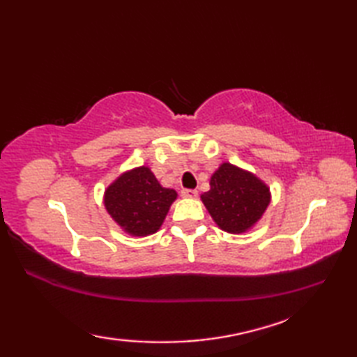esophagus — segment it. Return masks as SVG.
<instances>
[{"instance_id": "34e87169", "label": "esophagus", "mask_w": 357, "mask_h": 357, "mask_svg": "<svg viewBox=\"0 0 357 357\" xmlns=\"http://www.w3.org/2000/svg\"><path fill=\"white\" fill-rule=\"evenodd\" d=\"M183 196H184V198L193 199V198H196V196H198V192L190 190V188H185V190H183Z\"/></svg>"}]
</instances>
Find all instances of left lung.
<instances>
[{
	"label": "left lung",
	"instance_id": "left-lung-1",
	"mask_svg": "<svg viewBox=\"0 0 357 357\" xmlns=\"http://www.w3.org/2000/svg\"><path fill=\"white\" fill-rule=\"evenodd\" d=\"M201 201L219 229L231 233H247L261 221L271 202L270 187L241 167L222 162L210 178V190Z\"/></svg>",
	"mask_w": 357,
	"mask_h": 357
}]
</instances>
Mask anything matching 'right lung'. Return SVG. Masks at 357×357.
Returning a JSON list of instances; mask_svg holds the SVG:
<instances>
[{"label":"right lung","mask_w":357,"mask_h":357,"mask_svg":"<svg viewBox=\"0 0 357 357\" xmlns=\"http://www.w3.org/2000/svg\"><path fill=\"white\" fill-rule=\"evenodd\" d=\"M178 193L159 184L147 165L126 170L104 192V207L121 230L144 238L156 233Z\"/></svg>","instance_id":"add662e5"}]
</instances>
